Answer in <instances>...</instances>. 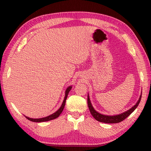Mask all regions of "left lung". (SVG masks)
Returning a JSON list of instances; mask_svg holds the SVG:
<instances>
[{
	"label": "left lung",
	"instance_id": "8db88e82",
	"mask_svg": "<svg viewBox=\"0 0 151 151\" xmlns=\"http://www.w3.org/2000/svg\"><path fill=\"white\" fill-rule=\"evenodd\" d=\"M141 96H142V94H140V98L139 99V101H137L136 104L132 106L131 109L128 110V111L126 112H122L121 114H117V115H113V116L104 115V114H100L99 112L96 111L94 109L93 106H92L90 99H89L88 94V98H87V103H88V109L90 110L91 114L93 115L94 118L96 120V121L101 122H104V123H118V122L124 121L127 117L129 116L130 114H131L132 112L137 109V107L140 103V100H141Z\"/></svg>",
	"mask_w": 151,
	"mask_h": 151
}]
</instances>
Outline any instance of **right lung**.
Masks as SVG:
<instances>
[{
	"label": "right lung",
	"mask_w": 151,
	"mask_h": 151,
	"mask_svg": "<svg viewBox=\"0 0 151 151\" xmlns=\"http://www.w3.org/2000/svg\"><path fill=\"white\" fill-rule=\"evenodd\" d=\"M71 88H72V86H68V87L66 88V90L65 91V99H64V101H63L62 105H61V106L60 107V109H58L57 111H56L55 113L50 114V115L48 116L44 117V118H40V119H31V118H29V117H27L26 116H25V117H26L28 120H29V121H32V122H36L48 121H50V120H53V119L58 118V117L59 116L60 114L62 113V112L64 109V107H65V106L66 100V99H67L68 93H69V91L71 90Z\"/></svg>",
	"instance_id": "1"
}]
</instances>
